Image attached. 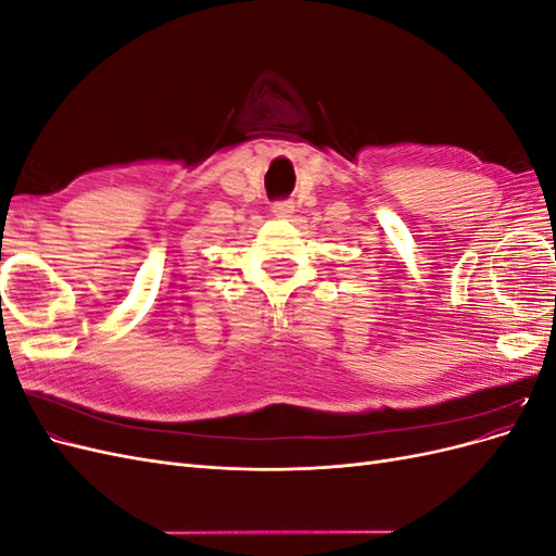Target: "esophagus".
Here are the masks:
<instances>
[{
  "mask_svg": "<svg viewBox=\"0 0 556 556\" xmlns=\"http://www.w3.org/2000/svg\"><path fill=\"white\" fill-rule=\"evenodd\" d=\"M271 213H274L276 217H290V215L294 213V201H290V199H282V201H274V206H271Z\"/></svg>",
  "mask_w": 556,
  "mask_h": 556,
  "instance_id": "esophagus-1",
  "label": "esophagus"
}]
</instances>
